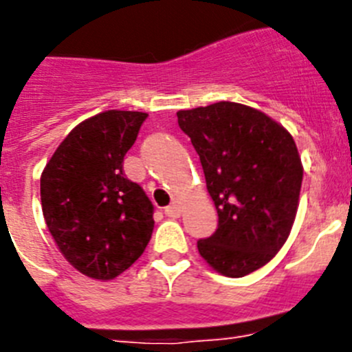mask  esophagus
<instances>
[{
    "label": "esophagus",
    "instance_id": "1",
    "mask_svg": "<svg viewBox=\"0 0 352 352\" xmlns=\"http://www.w3.org/2000/svg\"><path fill=\"white\" fill-rule=\"evenodd\" d=\"M165 215L172 217V219H177V217L182 215V205L179 201H173L172 205L165 208Z\"/></svg>",
    "mask_w": 352,
    "mask_h": 352
}]
</instances>
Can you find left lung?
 Wrapping results in <instances>:
<instances>
[{"instance_id": "8db88e82", "label": "left lung", "mask_w": 352, "mask_h": 352, "mask_svg": "<svg viewBox=\"0 0 352 352\" xmlns=\"http://www.w3.org/2000/svg\"><path fill=\"white\" fill-rule=\"evenodd\" d=\"M219 213L199 255L221 274L241 278L267 264L287 241L298 208L302 161L287 128L254 107L215 102L179 111Z\"/></svg>"}]
</instances>
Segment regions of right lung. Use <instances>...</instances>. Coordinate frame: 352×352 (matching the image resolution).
Instances as JSON below:
<instances>
[{"label":"right lung","instance_id":"right-lung-1","mask_svg":"<svg viewBox=\"0 0 352 352\" xmlns=\"http://www.w3.org/2000/svg\"><path fill=\"white\" fill-rule=\"evenodd\" d=\"M147 114L104 111L69 131L41 173V208L60 254L81 274L114 280L146 250L153 203L123 173Z\"/></svg>","mask_w":352,"mask_h":352}]
</instances>
